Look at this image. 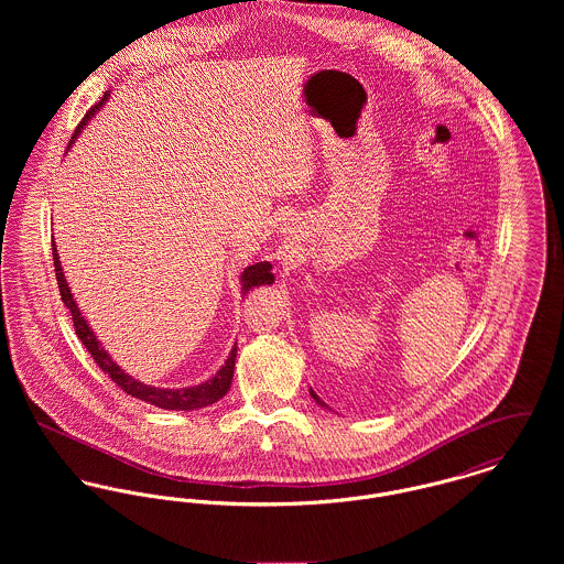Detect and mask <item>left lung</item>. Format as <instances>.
Listing matches in <instances>:
<instances>
[{"mask_svg":"<svg viewBox=\"0 0 564 564\" xmlns=\"http://www.w3.org/2000/svg\"><path fill=\"white\" fill-rule=\"evenodd\" d=\"M311 395H313V400H315V402L319 403V405H325V403L322 402V398H319V395H317V393H315V391H313V389H311ZM325 408H327V405H325Z\"/></svg>","mask_w":564,"mask_h":564,"instance_id":"left-lung-1","label":"left lung"}]
</instances>
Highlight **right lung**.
<instances>
[{
  "mask_svg": "<svg viewBox=\"0 0 564 564\" xmlns=\"http://www.w3.org/2000/svg\"><path fill=\"white\" fill-rule=\"evenodd\" d=\"M108 99V93L104 95V99L99 104H95L80 121V126L76 128L72 141H69V148L74 145V141L78 139V134L82 132V128L86 126V121L95 115V110H99V106ZM52 251H54V269H56V280H58V289H61V297L65 302V306L69 308L72 313V319H74V327H76V334L82 340V345L88 349V354L93 356V360L99 365V369L104 373H108L112 378V382L123 389L128 395L137 398V400H143V402L152 403V405H159L164 410H197V408H204V405H210V403L219 402L228 391H230V384H232V376H235V360H237V345L232 347L226 365L215 373V378L206 380L204 384H197V387H186V389H159V387H150V384H143L139 380H134L132 376H128L117 362H112V358L108 356V351L101 347V343L97 340V336L93 334V329L88 327L86 319L82 317L80 308L78 304L74 302V295L69 291V284L65 280V273H63V267H61V260H58V251H56V245L52 242ZM273 282V273H271V262L262 260V262H256V264H249L241 275V291L242 295L253 289V286H260V284H271Z\"/></svg>",
  "mask_w": 564,
  "mask_h": 564,
  "instance_id": "add662e5",
  "label": "right lung"
}]
</instances>
